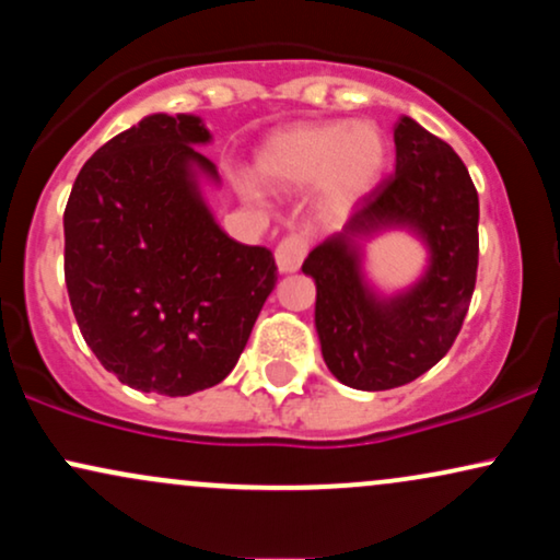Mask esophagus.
Returning a JSON list of instances; mask_svg holds the SVG:
<instances>
[{
  "instance_id": "1",
  "label": "esophagus",
  "mask_w": 560,
  "mask_h": 560,
  "mask_svg": "<svg viewBox=\"0 0 560 560\" xmlns=\"http://www.w3.org/2000/svg\"><path fill=\"white\" fill-rule=\"evenodd\" d=\"M307 247H311V234L305 231H294V234H287L284 240L276 247V266H279L281 273H294L305 260Z\"/></svg>"
}]
</instances>
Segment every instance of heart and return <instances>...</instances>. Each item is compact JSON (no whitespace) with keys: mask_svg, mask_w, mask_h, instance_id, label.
I'll return each mask as SVG.
<instances>
[{"mask_svg":"<svg viewBox=\"0 0 560 560\" xmlns=\"http://www.w3.org/2000/svg\"><path fill=\"white\" fill-rule=\"evenodd\" d=\"M384 155L376 126L324 120L276 128L260 144L255 168L273 186H307L320 178L326 197L347 202L374 186Z\"/></svg>","mask_w":560,"mask_h":560,"instance_id":"b5f03b06","label":"heart"}]
</instances>
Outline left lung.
Segmentation results:
<instances>
[{"mask_svg":"<svg viewBox=\"0 0 560 560\" xmlns=\"http://www.w3.org/2000/svg\"><path fill=\"white\" fill-rule=\"evenodd\" d=\"M395 173L363 197L347 226L302 271L316 281V329L329 371L352 389H395L447 355L471 305L479 266V197L464 160L413 118L395 126ZM408 228L430 247L428 273L378 299L360 271V240Z\"/></svg>","mask_w":560,"mask_h":560,"instance_id":"left-lung-1","label":"left lung"}]
</instances>
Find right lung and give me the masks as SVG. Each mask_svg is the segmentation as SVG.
Returning a JSON list of instances; mask_svg holds the SVG:
<instances>
[{"label":"right lung","instance_id":"right-lung-1","mask_svg":"<svg viewBox=\"0 0 560 560\" xmlns=\"http://www.w3.org/2000/svg\"><path fill=\"white\" fill-rule=\"evenodd\" d=\"M197 115H147L83 163L70 191L66 284L79 329L107 371L141 392L186 397L240 361L276 260L215 223L199 176Z\"/></svg>","mask_w":560,"mask_h":560}]
</instances>
